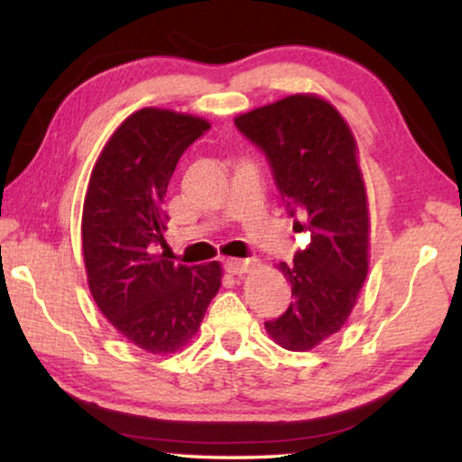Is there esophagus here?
I'll use <instances>...</instances> for the list:
<instances>
[{
  "mask_svg": "<svg viewBox=\"0 0 462 462\" xmlns=\"http://www.w3.org/2000/svg\"><path fill=\"white\" fill-rule=\"evenodd\" d=\"M256 263L254 259H226L224 261V269L230 273V275H246V273H253L256 269Z\"/></svg>",
  "mask_w": 462,
  "mask_h": 462,
  "instance_id": "34e87169",
  "label": "esophagus"
}]
</instances>
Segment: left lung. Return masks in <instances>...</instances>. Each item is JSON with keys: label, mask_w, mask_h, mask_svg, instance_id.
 <instances>
[{"label": "left lung", "mask_w": 462, "mask_h": 462, "mask_svg": "<svg viewBox=\"0 0 462 462\" xmlns=\"http://www.w3.org/2000/svg\"><path fill=\"white\" fill-rule=\"evenodd\" d=\"M267 154L293 230L306 250L277 269L291 283L283 316L264 322L279 346L306 353L346 322L369 271V203L356 140L338 109L314 93H295L234 118Z\"/></svg>", "instance_id": "1"}]
</instances>
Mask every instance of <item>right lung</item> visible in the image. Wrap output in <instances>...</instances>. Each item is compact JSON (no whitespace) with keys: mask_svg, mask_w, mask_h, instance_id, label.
<instances>
[{"mask_svg":"<svg viewBox=\"0 0 462 462\" xmlns=\"http://www.w3.org/2000/svg\"><path fill=\"white\" fill-rule=\"evenodd\" d=\"M209 122L173 109L128 116L99 152L85 193L81 240L89 291L124 338L173 355L198 334L222 285V264L187 267L156 253L179 159Z\"/></svg>","mask_w":462,"mask_h":462,"instance_id":"right-lung-1","label":"right lung"}]
</instances>
